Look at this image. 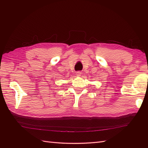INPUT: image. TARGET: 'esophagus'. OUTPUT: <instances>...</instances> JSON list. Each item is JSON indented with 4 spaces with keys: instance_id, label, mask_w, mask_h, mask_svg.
<instances>
[{
    "instance_id": "34e87169",
    "label": "esophagus",
    "mask_w": 148,
    "mask_h": 148,
    "mask_svg": "<svg viewBox=\"0 0 148 148\" xmlns=\"http://www.w3.org/2000/svg\"><path fill=\"white\" fill-rule=\"evenodd\" d=\"M76 75H77V76H80V75H82V72L80 71H77V72H76Z\"/></svg>"
}]
</instances>
